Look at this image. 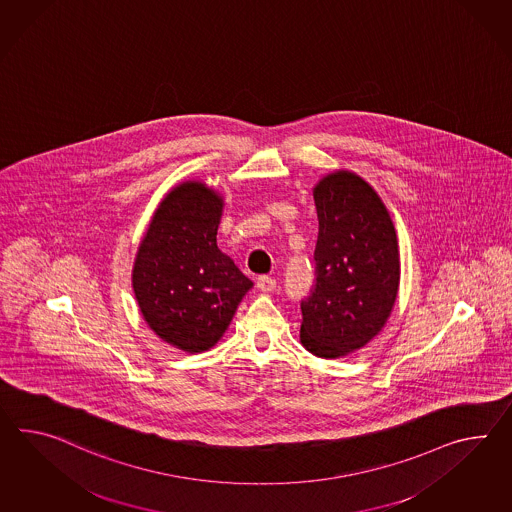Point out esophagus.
Returning <instances> with one entry per match:
<instances>
[{"label": "esophagus", "instance_id": "esophagus-1", "mask_svg": "<svg viewBox=\"0 0 512 512\" xmlns=\"http://www.w3.org/2000/svg\"><path fill=\"white\" fill-rule=\"evenodd\" d=\"M275 287H277V281H275L274 277H268V275L257 277V288L261 292H274Z\"/></svg>", "mask_w": 512, "mask_h": 512}]
</instances>
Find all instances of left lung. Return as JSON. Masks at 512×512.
I'll return each instance as SVG.
<instances>
[{
	"label": "left lung",
	"instance_id": "left-lung-1",
	"mask_svg": "<svg viewBox=\"0 0 512 512\" xmlns=\"http://www.w3.org/2000/svg\"><path fill=\"white\" fill-rule=\"evenodd\" d=\"M314 205V285L301 301V344L316 357L338 359L387 324L398 294V240L387 207L359 175H325Z\"/></svg>",
	"mask_w": 512,
	"mask_h": 512
}]
</instances>
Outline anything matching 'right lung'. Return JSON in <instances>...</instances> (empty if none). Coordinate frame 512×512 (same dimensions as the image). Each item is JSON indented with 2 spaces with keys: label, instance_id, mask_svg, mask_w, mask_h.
I'll list each match as a JSON object with an SVG mask.
<instances>
[{
  "label": "right lung",
  "instance_id": "add662e5",
  "mask_svg": "<svg viewBox=\"0 0 512 512\" xmlns=\"http://www.w3.org/2000/svg\"><path fill=\"white\" fill-rule=\"evenodd\" d=\"M224 201L200 181L172 188L153 214L133 268L138 307L164 342L212 348L253 287L216 246Z\"/></svg>",
  "mask_w": 512,
  "mask_h": 512
}]
</instances>
